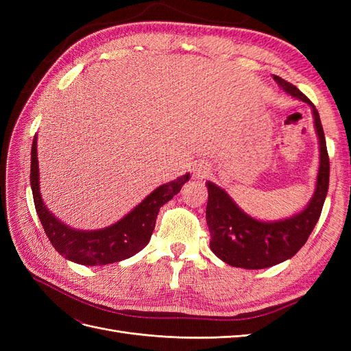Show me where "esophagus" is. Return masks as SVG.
<instances>
[{"mask_svg":"<svg viewBox=\"0 0 351 351\" xmlns=\"http://www.w3.org/2000/svg\"><path fill=\"white\" fill-rule=\"evenodd\" d=\"M208 173H209V168H208V165H199V167L195 169V176H196L197 178H204V177H206V176H208Z\"/></svg>","mask_w":351,"mask_h":351,"instance_id":"1","label":"esophagus"}]
</instances>
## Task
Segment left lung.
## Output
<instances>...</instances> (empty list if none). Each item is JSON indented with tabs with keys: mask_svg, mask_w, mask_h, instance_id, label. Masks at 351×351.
Returning a JSON list of instances; mask_svg holds the SVG:
<instances>
[{
	"mask_svg": "<svg viewBox=\"0 0 351 351\" xmlns=\"http://www.w3.org/2000/svg\"><path fill=\"white\" fill-rule=\"evenodd\" d=\"M275 82L291 97L309 104L315 117V129L319 137L321 164L316 190L304 210L291 218L277 222L254 219L232 202V199L214 183L208 182L206 224L210 232L209 246L217 256L231 267L262 269L293 258L312 234L321 217L329 186V156L319 112L312 101L294 84L274 76Z\"/></svg>",
	"mask_w": 351,
	"mask_h": 351,
	"instance_id": "8db88e82",
	"label": "left lung"
}]
</instances>
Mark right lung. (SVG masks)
<instances>
[{"label": "right lung", "mask_w": 351, "mask_h": 351, "mask_svg": "<svg viewBox=\"0 0 351 351\" xmlns=\"http://www.w3.org/2000/svg\"><path fill=\"white\" fill-rule=\"evenodd\" d=\"M189 178L190 176L184 174L171 183L159 186L130 214L111 227L95 231H79L62 224L42 202L39 193L36 136L32 143L30 186L40 224L51 244L61 256L86 267L120 262L141 252L149 243L159 208L171 200Z\"/></svg>", "instance_id": "right-lung-1"}]
</instances>
